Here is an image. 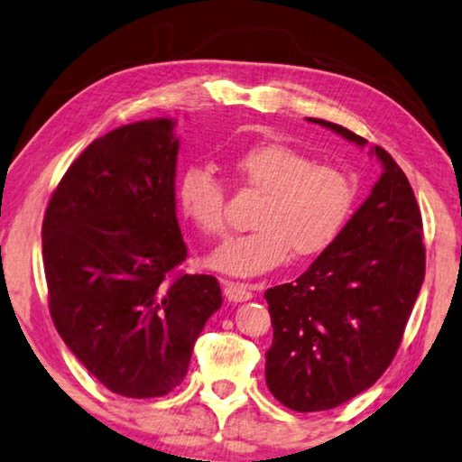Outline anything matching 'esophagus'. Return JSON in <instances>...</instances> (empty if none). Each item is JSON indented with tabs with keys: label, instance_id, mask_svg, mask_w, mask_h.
Wrapping results in <instances>:
<instances>
[{
	"label": "esophagus",
	"instance_id": "34e87169",
	"mask_svg": "<svg viewBox=\"0 0 462 462\" xmlns=\"http://www.w3.org/2000/svg\"><path fill=\"white\" fill-rule=\"evenodd\" d=\"M225 297L229 301H247L254 297V287L247 285V282H225Z\"/></svg>",
	"mask_w": 462,
	"mask_h": 462
}]
</instances>
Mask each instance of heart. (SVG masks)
I'll list each match as a JSON object with an SVG mask.
<instances>
[{
  "label": "heart",
  "instance_id": "1",
  "mask_svg": "<svg viewBox=\"0 0 462 462\" xmlns=\"http://www.w3.org/2000/svg\"><path fill=\"white\" fill-rule=\"evenodd\" d=\"M233 171L264 200L245 236L231 237L210 255L217 271L252 276L293 258H314L338 239L349 221L355 186L343 169L322 165L289 144H258L237 154ZM183 215L198 231L221 237L226 231V194L218 177L191 167L180 180Z\"/></svg>",
  "mask_w": 462,
  "mask_h": 462
}]
</instances>
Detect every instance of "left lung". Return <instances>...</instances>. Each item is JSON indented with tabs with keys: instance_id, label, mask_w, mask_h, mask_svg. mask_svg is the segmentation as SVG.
I'll return each instance as SVG.
<instances>
[{
	"instance_id": "obj_1",
	"label": "left lung",
	"mask_w": 462,
	"mask_h": 462,
	"mask_svg": "<svg viewBox=\"0 0 462 462\" xmlns=\"http://www.w3.org/2000/svg\"><path fill=\"white\" fill-rule=\"evenodd\" d=\"M364 148L365 138L308 117ZM382 175L338 239L295 282L268 289L273 320L266 384L285 407L335 409L375 384L399 349L425 276L413 188L384 148Z\"/></svg>"
}]
</instances>
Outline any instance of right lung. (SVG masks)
I'll return each instance as SVG.
<instances>
[{"label":"right lung","instance_id":"1","mask_svg":"<svg viewBox=\"0 0 462 462\" xmlns=\"http://www.w3.org/2000/svg\"><path fill=\"white\" fill-rule=\"evenodd\" d=\"M144 119L97 138L55 188L42 218L49 311L78 361L127 399L186 378L196 338L221 308L218 281L177 271L180 138Z\"/></svg>","mask_w":462,"mask_h":462}]
</instances>
